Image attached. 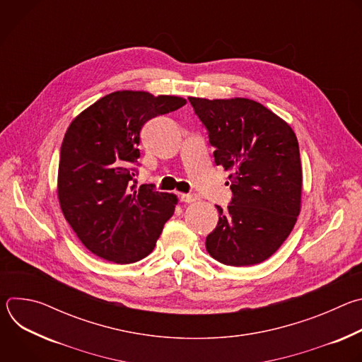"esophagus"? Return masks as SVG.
<instances>
[{"mask_svg": "<svg viewBox=\"0 0 362 362\" xmlns=\"http://www.w3.org/2000/svg\"><path fill=\"white\" fill-rule=\"evenodd\" d=\"M180 199H182V202H185V203H192V202L199 200V196H197L196 193H183V194L180 196Z\"/></svg>", "mask_w": 362, "mask_h": 362, "instance_id": "esophagus-1", "label": "esophagus"}]
</instances>
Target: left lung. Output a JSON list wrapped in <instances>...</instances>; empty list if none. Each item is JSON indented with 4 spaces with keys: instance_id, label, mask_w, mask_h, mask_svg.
Here are the masks:
<instances>
[{
    "instance_id": "1",
    "label": "left lung",
    "mask_w": 362,
    "mask_h": 362,
    "mask_svg": "<svg viewBox=\"0 0 362 362\" xmlns=\"http://www.w3.org/2000/svg\"><path fill=\"white\" fill-rule=\"evenodd\" d=\"M208 130L215 163L230 170L232 200L216 206L219 222L206 250L221 264L267 261L289 236L300 211L302 168L291 126L249 98L189 97Z\"/></svg>"
}]
</instances>
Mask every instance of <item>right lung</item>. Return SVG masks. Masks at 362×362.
<instances>
[{"mask_svg": "<svg viewBox=\"0 0 362 362\" xmlns=\"http://www.w3.org/2000/svg\"><path fill=\"white\" fill-rule=\"evenodd\" d=\"M185 105L176 95L115 91L69 126L60 151V206L81 243L103 259H143L173 216L176 194L158 192L153 185L136 189L134 165L144 123Z\"/></svg>", "mask_w": 362, "mask_h": 362, "instance_id": "right-lung-1", "label": "right lung"}]
</instances>
